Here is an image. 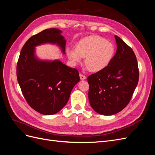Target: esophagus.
<instances>
[{"label":"esophagus","instance_id":"esophagus-1","mask_svg":"<svg viewBox=\"0 0 155 155\" xmlns=\"http://www.w3.org/2000/svg\"><path fill=\"white\" fill-rule=\"evenodd\" d=\"M79 77H80L81 80H84V79H85V78H86V77H85V76H84L83 74H79Z\"/></svg>","mask_w":155,"mask_h":155}]
</instances>
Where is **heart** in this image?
<instances>
[{"label": "heart", "instance_id": "heart-1", "mask_svg": "<svg viewBox=\"0 0 155 155\" xmlns=\"http://www.w3.org/2000/svg\"><path fill=\"white\" fill-rule=\"evenodd\" d=\"M115 52L111 42L97 35H90L79 41L76 48H68L67 55L73 64H76L85 59V64L91 72H96L109 64Z\"/></svg>", "mask_w": 155, "mask_h": 155}]
</instances>
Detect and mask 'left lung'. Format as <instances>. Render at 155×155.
<instances>
[{"instance_id": "obj_1", "label": "left lung", "mask_w": 155, "mask_h": 155, "mask_svg": "<svg viewBox=\"0 0 155 155\" xmlns=\"http://www.w3.org/2000/svg\"><path fill=\"white\" fill-rule=\"evenodd\" d=\"M117 50L109 64L87 78L88 100L102 115L115 114L128 105L137 87L139 70L133 50L117 35Z\"/></svg>"}]
</instances>
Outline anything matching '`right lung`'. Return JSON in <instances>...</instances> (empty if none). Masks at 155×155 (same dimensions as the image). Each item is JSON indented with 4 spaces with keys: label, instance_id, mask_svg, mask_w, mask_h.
I'll use <instances>...</instances> for the list:
<instances>
[{
    "label": "right lung",
    "instance_id": "add662e5",
    "mask_svg": "<svg viewBox=\"0 0 155 155\" xmlns=\"http://www.w3.org/2000/svg\"><path fill=\"white\" fill-rule=\"evenodd\" d=\"M59 29L49 28L33 35L23 46L17 65V78L28 105L44 115L57 113L66 105L79 79L76 68L59 60L43 61L35 56V46L56 44L65 54L66 40Z\"/></svg>",
    "mask_w": 155,
    "mask_h": 155
}]
</instances>
